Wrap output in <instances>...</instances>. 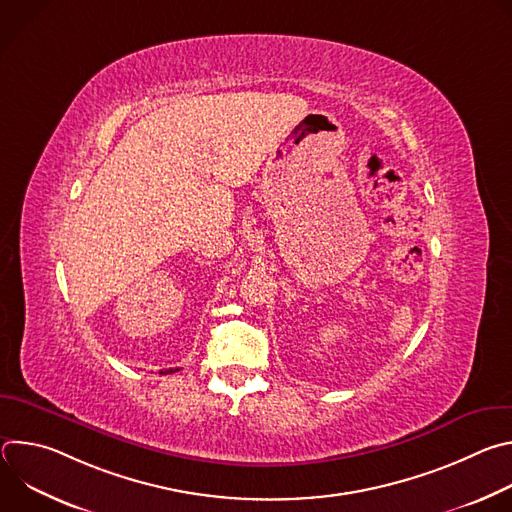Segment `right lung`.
<instances>
[{"mask_svg": "<svg viewBox=\"0 0 512 512\" xmlns=\"http://www.w3.org/2000/svg\"><path fill=\"white\" fill-rule=\"evenodd\" d=\"M178 369H170V371H160V375H168V373H176Z\"/></svg>", "mask_w": 512, "mask_h": 512, "instance_id": "add662e5", "label": "right lung"}]
</instances>
